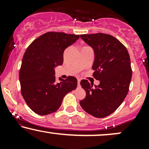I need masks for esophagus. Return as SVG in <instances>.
<instances>
[{
  "instance_id": "34e87169",
  "label": "esophagus",
  "mask_w": 149,
  "mask_h": 149,
  "mask_svg": "<svg viewBox=\"0 0 149 149\" xmlns=\"http://www.w3.org/2000/svg\"><path fill=\"white\" fill-rule=\"evenodd\" d=\"M80 78H78V85L80 86Z\"/></svg>"
}]
</instances>
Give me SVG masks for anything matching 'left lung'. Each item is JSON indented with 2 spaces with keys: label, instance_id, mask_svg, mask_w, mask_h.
I'll return each instance as SVG.
<instances>
[{
  "label": "left lung",
  "instance_id": "1",
  "mask_svg": "<svg viewBox=\"0 0 149 149\" xmlns=\"http://www.w3.org/2000/svg\"><path fill=\"white\" fill-rule=\"evenodd\" d=\"M80 38L94 49L92 76L100 83L93 87L88 80L80 81L86 97L80 104L94 117H107L120 106L129 91L132 74L129 53L124 45L109 34H83Z\"/></svg>",
  "mask_w": 149,
  "mask_h": 149
}]
</instances>
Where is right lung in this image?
Returning <instances> with one entry per match:
<instances>
[{"instance_id":"right-lung-1","label":"right lung","mask_w":149,"mask_h":149,"mask_svg":"<svg viewBox=\"0 0 149 149\" xmlns=\"http://www.w3.org/2000/svg\"><path fill=\"white\" fill-rule=\"evenodd\" d=\"M79 35L47 32L27 47L19 71L21 93L29 107L40 116L59 109L65 95L77 87V79L69 76L56 83L54 67L63 64L64 49L79 38Z\"/></svg>"}]
</instances>
